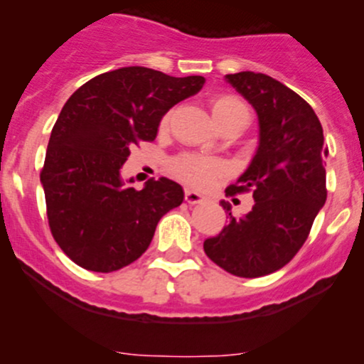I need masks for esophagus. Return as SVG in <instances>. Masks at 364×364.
I'll use <instances>...</instances> for the list:
<instances>
[{
	"instance_id": "obj_1",
	"label": "esophagus",
	"mask_w": 364,
	"mask_h": 364,
	"mask_svg": "<svg viewBox=\"0 0 364 364\" xmlns=\"http://www.w3.org/2000/svg\"><path fill=\"white\" fill-rule=\"evenodd\" d=\"M185 200L188 204H200V203H205V200H208V197L203 196V193L196 192V190L186 188L185 190Z\"/></svg>"
}]
</instances>
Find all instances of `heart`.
<instances>
[{"label": "heart", "mask_w": 364, "mask_h": 364, "mask_svg": "<svg viewBox=\"0 0 364 364\" xmlns=\"http://www.w3.org/2000/svg\"><path fill=\"white\" fill-rule=\"evenodd\" d=\"M209 109H211L213 117H215L218 128L227 127L234 123H247L248 109L240 98L232 95H218L209 100ZM167 123V117L164 119V124ZM172 174L179 178L181 181L188 185L204 188L211 185L218 176L225 172V165L218 160L203 159L196 155H183L172 161Z\"/></svg>", "instance_id": "obj_1"}]
</instances>
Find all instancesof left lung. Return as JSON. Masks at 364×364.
Returning a JSON list of instances; mask_svg holds the SVG:
<instances>
[{
    "label": "left lung",
    "mask_w": 364,
    "mask_h": 364,
    "mask_svg": "<svg viewBox=\"0 0 364 364\" xmlns=\"http://www.w3.org/2000/svg\"><path fill=\"white\" fill-rule=\"evenodd\" d=\"M225 80L259 117V148L229 196L252 192L253 208L232 216L222 232L204 241L216 266L241 278L274 273L299 252L326 203L328 149L314 109L291 87L266 73L240 72ZM223 209L230 205L222 200Z\"/></svg>",
    "instance_id": "8db88e82"
}]
</instances>
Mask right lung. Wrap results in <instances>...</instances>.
Listing matches in <instances>:
<instances>
[{
  "label": "right lung",
  "mask_w": 364,
  "mask_h": 364,
  "mask_svg": "<svg viewBox=\"0 0 364 364\" xmlns=\"http://www.w3.org/2000/svg\"><path fill=\"white\" fill-rule=\"evenodd\" d=\"M204 82L124 67L87 80L63 105L40 181L50 232L77 266L97 273L128 266L148 250L161 216L183 203L185 192L172 179L135 190L121 167L135 144L155 141L168 109Z\"/></svg>",
  "instance_id": "1"
}]
</instances>
